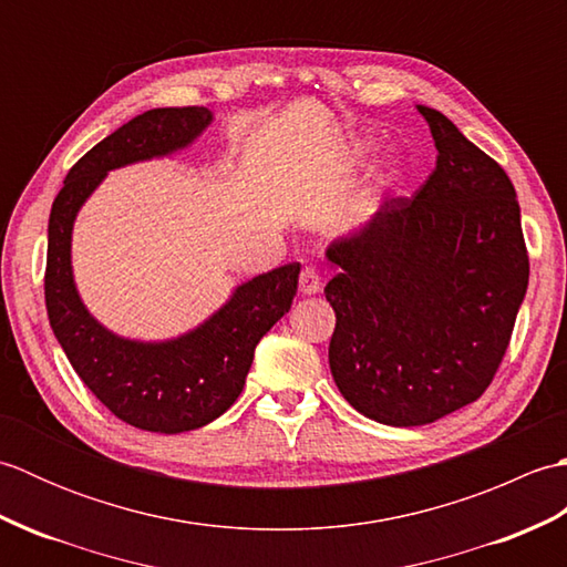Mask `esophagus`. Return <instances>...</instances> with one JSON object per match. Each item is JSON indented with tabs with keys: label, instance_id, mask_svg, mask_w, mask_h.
<instances>
[{
	"label": "esophagus",
	"instance_id": "esophagus-1",
	"mask_svg": "<svg viewBox=\"0 0 567 567\" xmlns=\"http://www.w3.org/2000/svg\"><path fill=\"white\" fill-rule=\"evenodd\" d=\"M321 290V277L315 268H305L299 272V292L302 295H317Z\"/></svg>",
	"mask_w": 567,
	"mask_h": 567
}]
</instances>
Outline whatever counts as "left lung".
<instances>
[{
    "label": "left lung",
    "mask_w": 567,
    "mask_h": 567,
    "mask_svg": "<svg viewBox=\"0 0 567 567\" xmlns=\"http://www.w3.org/2000/svg\"><path fill=\"white\" fill-rule=\"evenodd\" d=\"M419 114L439 151L426 183L327 250L331 375L388 426L431 424L489 388L528 285L512 179L451 118Z\"/></svg>",
    "instance_id": "left-lung-1"
}]
</instances>
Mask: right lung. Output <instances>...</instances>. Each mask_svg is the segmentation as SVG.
<instances>
[{
    "label": "right lung",
    "mask_w": 567,
    "mask_h": 567,
    "mask_svg": "<svg viewBox=\"0 0 567 567\" xmlns=\"http://www.w3.org/2000/svg\"><path fill=\"white\" fill-rule=\"evenodd\" d=\"M209 122L207 106H165L131 118L70 167L48 221L43 287L55 339L92 394L143 431L183 433L221 416L244 390L258 341L290 311L297 292L299 262L282 265L240 285L199 329L165 343L118 339L82 307L70 268L82 202L114 167L185 148Z\"/></svg>",
    "instance_id": "add662e5"
}]
</instances>
